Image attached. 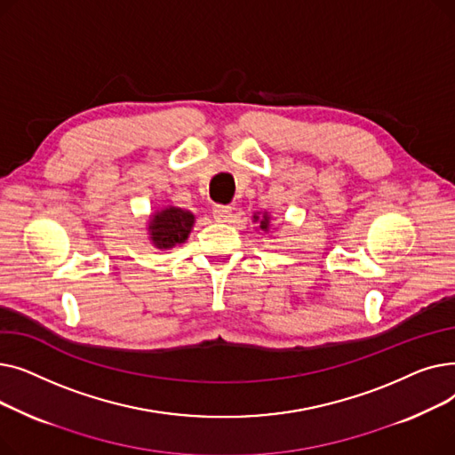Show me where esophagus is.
I'll use <instances>...</instances> for the list:
<instances>
[{
	"mask_svg": "<svg viewBox=\"0 0 455 455\" xmlns=\"http://www.w3.org/2000/svg\"><path fill=\"white\" fill-rule=\"evenodd\" d=\"M213 220L220 223H227L232 218V208L230 206H213Z\"/></svg>",
	"mask_w": 455,
	"mask_h": 455,
	"instance_id": "esophagus-1",
	"label": "esophagus"
}]
</instances>
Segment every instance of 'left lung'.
Listing matches in <instances>:
<instances>
[{
    "mask_svg": "<svg viewBox=\"0 0 455 455\" xmlns=\"http://www.w3.org/2000/svg\"><path fill=\"white\" fill-rule=\"evenodd\" d=\"M271 213L269 212H254L252 215V223H256V230H261L264 234H267L271 230Z\"/></svg>",
    "mask_w": 455,
    "mask_h": 455,
    "instance_id": "obj_1",
    "label": "left lung"
}]
</instances>
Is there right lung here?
Masks as SVG:
<instances>
[{
    "label": "right lung",
    "instance_id": "1",
    "mask_svg": "<svg viewBox=\"0 0 455 455\" xmlns=\"http://www.w3.org/2000/svg\"><path fill=\"white\" fill-rule=\"evenodd\" d=\"M196 225L194 212L179 206H164L155 210L148 220V237L153 247L170 251L186 243L191 228Z\"/></svg>",
    "mask_w": 455,
    "mask_h": 455
}]
</instances>
